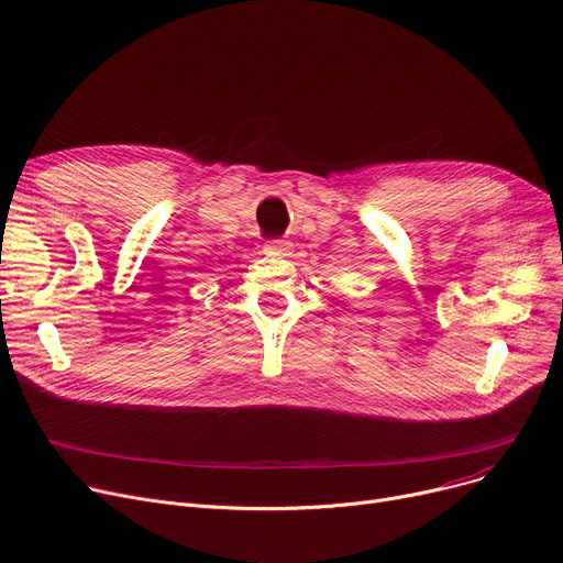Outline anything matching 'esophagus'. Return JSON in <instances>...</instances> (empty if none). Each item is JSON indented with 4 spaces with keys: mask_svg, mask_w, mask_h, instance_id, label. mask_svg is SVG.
Returning <instances> with one entry per match:
<instances>
[{
    "mask_svg": "<svg viewBox=\"0 0 563 563\" xmlns=\"http://www.w3.org/2000/svg\"><path fill=\"white\" fill-rule=\"evenodd\" d=\"M291 249V244L287 240H269L264 244V253L269 255H287Z\"/></svg>",
    "mask_w": 563,
    "mask_h": 563,
    "instance_id": "34e87169",
    "label": "esophagus"
}]
</instances>
